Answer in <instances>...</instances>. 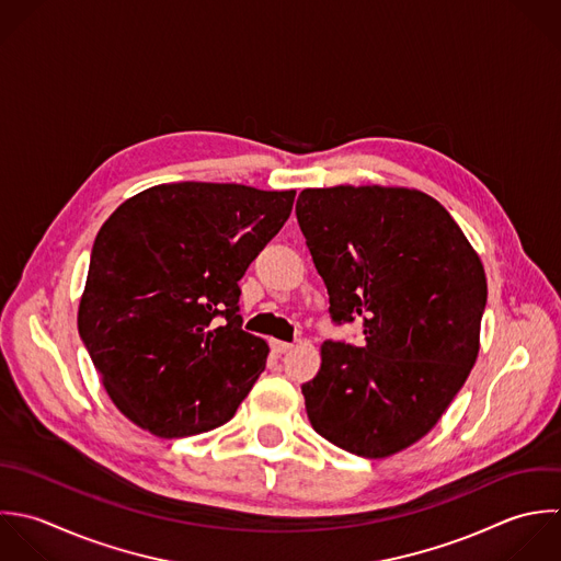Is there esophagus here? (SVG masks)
<instances>
[{"label":"esophagus","instance_id":"1","mask_svg":"<svg viewBox=\"0 0 561 561\" xmlns=\"http://www.w3.org/2000/svg\"><path fill=\"white\" fill-rule=\"evenodd\" d=\"M271 347H273V352H275V354H286V352H290V350H293V343H286V341H277V339H273V341H271Z\"/></svg>","mask_w":561,"mask_h":561}]
</instances>
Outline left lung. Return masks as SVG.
<instances>
[{"label":"left lung","mask_w":561,"mask_h":561,"mask_svg":"<svg viewBox=\"0 0 561 561\" xmlns=\"http://www.w3.org/2000/svg\"><path fill=\"white\" fill-rule=\"evenodd\" d=\"M297 222L330 295L334 325L365 343L325 341L301 387L312 428L382 459L422 439L470 376L488 304L483 264L433 196L380 185L304 190Z\"/></svg>","instance_id":"8db88e82"}]
</instances>
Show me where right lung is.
Instances as JSON below:
<instances>
[{"instance_id": "obj_1", "label": "right lung", "mask_w": 561, "mask_h": 561, "mask_svg": "<svg viewBox=\"0 0 561 561\" xmlns=\"http://www.w3.org/2000/svg\"><path fill=\"white\" fill-rule=\"evenodd\" d=\"M293 201L295 190L183 181L139 192L100 227L78 332L133 424L187 437L233 417L268 356L242 330L238 282Z\"/></svg>"}]
</instances>
